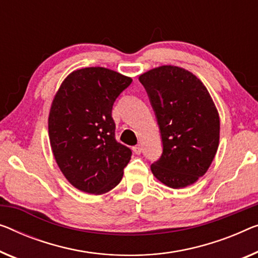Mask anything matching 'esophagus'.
<instances>
[{
    "label": "esophagus",
    "mask_w": 258,
    "mask_h": 258,
    "mask_svg": "<svg viewBox=\"0 0 258 258\" xmlns=\"http://www.w3.org/2000/svg\"><path fill=\"white\" fill-rule=\"evenodd\" d=\"M133 152L137 154V155H139V154H141V152H142V147L140 145H137V146H134L133 147Z\"/></svg>",
    "instance_id": "obj_1"
}]
</instances>
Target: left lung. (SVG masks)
<instances>
[{
	"label": "left lung",
	"instance_id": "left-lung-1",
	"mask_svg": "<svg viewBox=\"0 0 258 258\" xmlns=\"http://www.w3.org/2000/svg\"><path fill=\"white\" fill-rule=\"evenodd\" d=\"M151 101L162 139L153 175L172 189L197 182L219 146L220 119L206 87L189 71L161 66L139 76Z\"/></svg>",
	"mask_w": 258,
	"mask_h": 258
}]
</instances>
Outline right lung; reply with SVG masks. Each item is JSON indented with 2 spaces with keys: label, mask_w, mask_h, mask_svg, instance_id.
Listing matches in <instances>:
<instances>
[{
  "label": "right lung",
  "mask_w": 258,
  "mask_h": 258,
  "mask_svg": "<svg viewBox=\"0 0 258 258\" xmlns=\"http://www.w3.org/2000/svg\"><path fill=\"white\" fill-rule=\"evenodd\" d=\"M132 79L88 67L69 74L53 99L48 134L53 155L68 182L102 195L122 178L132 151L116 140L113 103Z\"/></svg>",
  "instance_id": "add662e5"
}]
</instances>
